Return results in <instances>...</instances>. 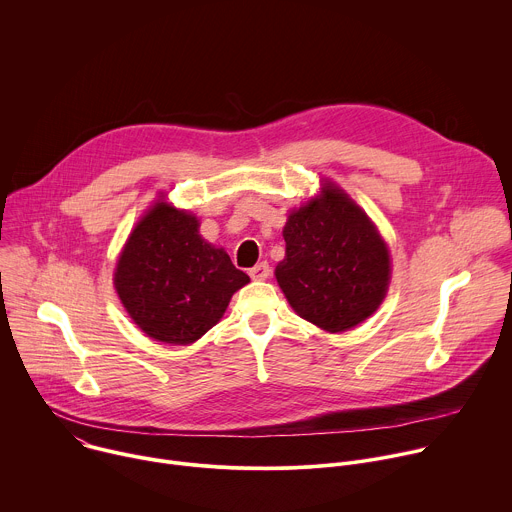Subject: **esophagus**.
<instances>
[{
  "mask_svg": "<svg viewBox=\"0 0 512 512\" xmlns=\"http://www.w3.org/2000/svg\"><path fill=\"white\" fill-rule=\"evenodd\" d=\"M249 275H251L253 279H257V281H263V279H267V277L271 275V267H269L267 261H261V263H257V265L249 271Z\"/></svg>",
  "mask_w": 512,
  "mask_h": 512,
  "instance_id": "34e87169",
  "label": "esophagus"
}]
</instances>
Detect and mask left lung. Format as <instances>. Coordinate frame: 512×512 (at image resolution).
<instances>
[{
    "label": "left lung",
    "instance_id": "obj_1",
    "mask_svg": "<svg viewBox=\"0 0 512 512\" xmlns=\"http://www.w3.org/2000/svg\"><path fill=\"white\" fill-rule=\"evenodd\" d=\"M285 259L275 277L289 306L326 332H344L377 312L391 279L389 249L371 218L342 188L291 210Z\"/></svg>",
    "mask_w": 512,
    "mask_h": 512
}]
</instances>
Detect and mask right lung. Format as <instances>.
Returning <instances> with one entry per match:
<instances>
[{
  "label": "right lung",
  "mask_w": 512,
  "mask_h": 512,
  "mask_svg": "<svg viewBox=\"0 0 512 512\" xmlns=\"http://www.w3.org/2000/svg\"><path fill=\"white\" fill-rule=\"evenodd\" d=\"M198 218L158 200L131 231L115 269L131 320L164 344H192L223 318L249 275L198 235Z\"/></svg>",
  "instance_id": "obj_1"
}]
</instances>
